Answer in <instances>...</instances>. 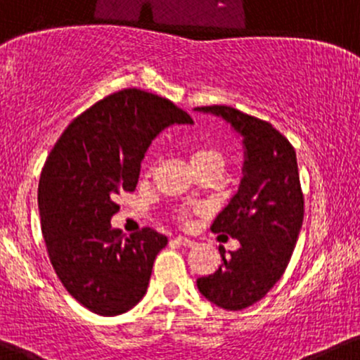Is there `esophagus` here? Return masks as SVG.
<instances>
[{
	"label": "esophagus",
	"instance_id": "obj_1",
	"mask_svg": "<svg viewBox=\"0 0 360 360\" xmlns=\"http://www.w3.org/2000/svg\"><path fill=\"white\" fill-rule=\"evenodd\" d=\"M176 243L177 244H181V246H188V248H191V246H195V240L193 239H189V238H186V236H177L176 238Z\"/></svg>",
	"mask_w": 360,
	"mask_h": 360
}]
</instances>
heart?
I'll list each match as a JSON object with an SVG mask.
<instances>
[{"mask_svg": "<svg viewBox=\"0 0 360 360\" xmlns=\"http://www.w3.org/2000/svg\"><path fill=\"white\" fill-rule=\"evenodd\" d=\"M189 162H191V165H201V164H219L222 165L224 164V157L222 153L219 152L217 148L213 147H198L193 150L191 153H189ZM201 208H196L195 212H200ZM193 210H189V208H183V210L179 212V220L181 222L186 224L189 220V217H191Z\"/></svg>", "mask_w": 360, "mask_h": 360, "instance_id": "1", "label": "heart"}]
</instances>
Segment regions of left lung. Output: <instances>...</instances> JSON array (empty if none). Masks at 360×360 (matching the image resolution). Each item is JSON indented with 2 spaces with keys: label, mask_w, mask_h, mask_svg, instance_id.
<instances>
[{
  "label": "left lung",
  "mask_w": 360,
  "mask_h": 360,
  "mask_svg": "<svg viewBox=\"0 0 360 360\" xmlns=\"http://www.w3.org/2000/svg\"><path fill=\"white\" fill-rule=\"evenodd\" d=\"M200 112L222 117L243 136L244 167L239 191L212 224L217 234L240 243L215 274L196 280L208 301L227 311L250 307L270 292L285 271L304 220V195L290 141L270 122L229 105Z\"/></svg>",
  "instance_id": "obj_1"
}]
</instances>
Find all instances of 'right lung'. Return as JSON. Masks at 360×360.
Segmentation results:
<instances>
[{
    "mask_svg": "<svg viewBox=\"0 0 360 360\" xmlns=\"http://www.w3.org/2000/svg\"><path fill=\"white\" fill-rule=\"evenodd\" d=\"M167 98L124 89L70 122L39 181V212L51 264L65 289L101 316L126 313L147 292L167 238L110 227L116 195L135 191L145 152L162 129L191 124Z\"/></svg>",
    "mask_w": 360,
    "mask_h": 360,
    "instance_id": "add662e5",
    "label": "right lung"
}]
</instances>
